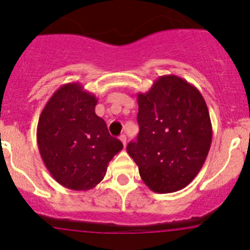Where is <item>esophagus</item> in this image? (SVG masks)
Wrapping results in <instances>:
<instances>
[{
	"instance_id": "1",
	"label": "esophagus",
	"mask_w": 250,
	"mask_h": 250,
	"mask_svg": "<svg viewBox=\"0 0 250 250\" xmlns=\"http://www.w3.org/2000/svg\"><path fill=\"white\" fill-rule=\"evenodd\" d=\"M119 139H120V142L123 143V145L126 146V136H125V134H122V136L119 137Z\"/></svg>"
}]
</instances>
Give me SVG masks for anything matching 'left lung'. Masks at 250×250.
<instances>
[{
  "mask_svg": "<svg viewBox=\"0 0 250 250\" xmlns=\"http://www.w3.org/2000/svg\"><path fill=\"white\" fill-rule=\"evenodd\" d=\"M139 134L127 153L153 192L186 188L208 156L212 126L203 95L177 75H162L146 93L137 94Z\"/></svg>",
  "mask_w": 250,
  "mask_h": 250,
  "instance_id": "1",
  "label": "left lung"
}]
</instances>
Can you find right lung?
Here are the masks:
<instances>
[{
  "label": "right lung",
  "mask_w": 250,
  "mask_h": 250,
  "mask_svg": "<svg viewBox=\"0 0 250 250\" xmlns=\"http://www.w3.org/2000/svg\"><path fill=\"white\" fill-rule=\"evenodd\" d=\"M98 99L79 83H64L44 105L36 139L52 177L71 190L86 191L104 179L108 163L122 151L95 114Z\"/></svg>",
  "instance_id": "right-lung-1"
}]
</instances>
